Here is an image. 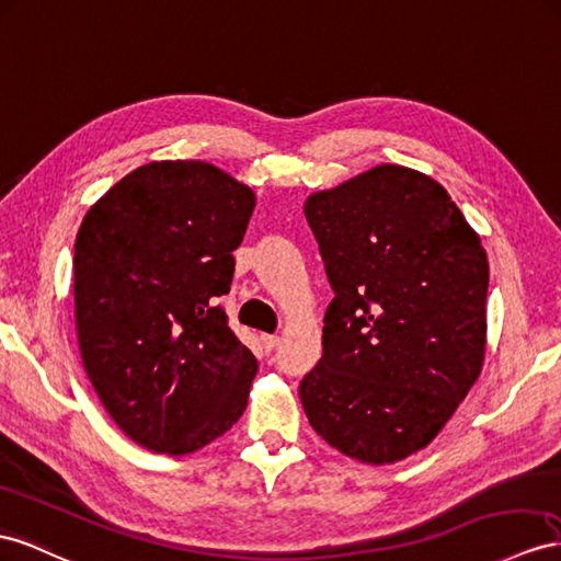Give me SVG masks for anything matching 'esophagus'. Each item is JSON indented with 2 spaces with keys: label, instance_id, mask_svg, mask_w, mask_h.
<instances>
[{
  "label": "esophagus",
  "instance_id": "1",
  "mask_svg": "<svg viewBox=\"0 0 561 561\" xmlns=\"http://www.w3.org/2000/svg\"><path fill=\"white\" fill-rule=\"evenodd\" d=\"M261 343H263V348L270 353V351H275V348L279 346V336H275V334H263V336H261Z\"/></svg>",
  "mask_w": 561,
  "mask_h": 561
}]
</instances>
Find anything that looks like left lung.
Returning <instances> with one entry per match:
<instances>
[{
	"label": "left lung",
	"mask_w": 561,
	"mask_h": 561,
	"mask_svg": "<svg viewBox=\"0 0 561 561\" xmlns=\"http://www.w3.org/2000/svg\"><path fill=\"white\" fill-rule=\"evenodd\" d=\"M306 218L334 300L300 403L332 448L396 462L431 443L481 371V239L438 182L400 165L312 194Z\"/></svg>",
	"instance_id": "obj_1"
}]
</instances>
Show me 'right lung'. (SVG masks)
<instances>
[{"mask_svg":"<svg viewBox=\"0 0 561 561\" xmlns=\"http://www.w3.org/2000/svg\"><path fill=\"white\" fill-rule=\"evenodd\" d=\"M255 196L201 161L133 170L84 215L76 324L88 377L127 436L184 455L232 428L257 371L227 324Z\"/></svg>","mask_w":561,"mask_h":561,"instance_id":"right-lung-1","label":"right lung"}]
</instances>
